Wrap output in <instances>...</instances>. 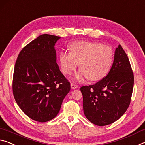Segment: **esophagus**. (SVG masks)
Wrapping results in <instances>:
<instances>
[{
    "instance_id": "1",
    "label": "esophagus",
    "mask_w": 145,
    "mask_h": 145,
    "mask_svg": "<svg viewBox=\"0 0 145 145\" xmlns=\"http://www.w3.org/2000/svg\"><path fill=\"white\" fill-rule=\"evenodd\" d=\"M71 89H75L78 88V85L74 84V83H71Z\"/></svg>"
}]
</instances>
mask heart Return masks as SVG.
<instances>
[{
	"mask_svg": "<svg viewBox=\"0 0 145 145\" xmlns=\"http://www.w3.org/2000/svg\"><path fill=\"white\" fill-rule=\"evenodd\" d=\"M69 49V52H61L59 56L61 70L64 74H70L79 65L81 69L75 76L77 80L85 78L91 81L101 80L112 66L114 52L111 47L106 45L77 41L71 43Z\"/></svg>",
	"mask_w": 145,
	"mask_h": 145,
	"instance_id": "1",
	"label": "heart"
}]
</instances>
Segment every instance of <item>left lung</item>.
<instances>
[{
    "label": "left lung",
    "mask_w": 145,
    "mask_h": 145,
    "mask_svg": "<svg viewBox=\"0 0 145 145\" xmlns=\"http://www.w3.org/2000/svg\"><path fill=\"white\" fill-rule=\"evenodd\" d=\"M133 87L131 65L126 53L119 45L108 74L94 85L80 88L85 116L98 126L115 122L129 108Z\"/></svg>",
    "instance_id": "left-lung-1"
}]
</instances>
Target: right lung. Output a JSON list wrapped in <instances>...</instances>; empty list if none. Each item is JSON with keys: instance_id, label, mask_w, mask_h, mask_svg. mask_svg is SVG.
Masks as SVG:
<instances>
[{"instance_id": "add662e5", "label": "right lung", "mask_w": 145, "mask_h": 145, "mask_svg": "<svg viewBox=\"0 0 145 145\" xmlns=\"http://www.w3.org/2000/svg\"><path fill=\"white\" fill-rule=\"evenodd\" d=\"M60 37L40 35L21 50L16 61L13 92L24 113L35 121L53 119L71 90L56 63L54 49Z\"/></svg>"}]
</instances>
